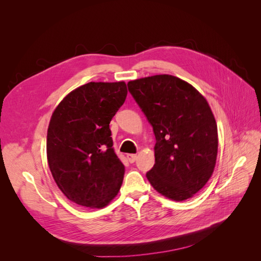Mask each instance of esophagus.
Returning <instances> with one entry per match:
<instances>
[{
  "mask_svg": "<svg viewBox=\"0 0 261 261\" xmlns=\"http://www.w3.org/2000/svg\"><path fill=\"white\" fill-rule=\"evenodd\" d=\"M126 156H127V160H128L130 163L135 162V161L137 160V158H138L137 154H134V153H128Z\"/></svg>",
  "mask_w": 261,
  "mask_h": 261,
  "instance_id": "1",
  "label": "esophagus"
}]
</instances>
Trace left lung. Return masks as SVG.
<instances>
[{
    "mask_svg": "<svg viewBox=\"0 0 261 261\" xmlns=\"http://www.w3.org/2000/svg\"><path fill=\"white\" fill-rule=\"evenodd\" d=\"M127 86L155 136L148 180L169 199L191 198L206 185L217 161L218 128L207 100L172 75L140 78Z\"/></svg>",
    "mask_w": 261,
    "mask_h": 261,
    "instance_id": "left-lung-1",
    "label": "left lung"
}]
</instances>
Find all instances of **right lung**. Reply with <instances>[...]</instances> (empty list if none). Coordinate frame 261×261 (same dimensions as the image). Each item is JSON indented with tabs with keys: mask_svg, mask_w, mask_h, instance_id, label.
Listing matches in <instances>:
<instances>
[{
	"mask_svg": "<svg viewBox=\"0 0 261 261\" xmlns=\"http://www.w3.org/2000/svg\"><path fill=\"white\" fill-rule=\"evenodd\" d=\"M127 96L124 82L88 83L63 99L51 116L46 156L55 183L80 206L103 208L125 173L114 152L110 122Z\"/></svg>",
	"mask_w": 261,
	"mask_h": 261,
	"instance_id": "1",
	"label": "right lung"
}]
</instances>
